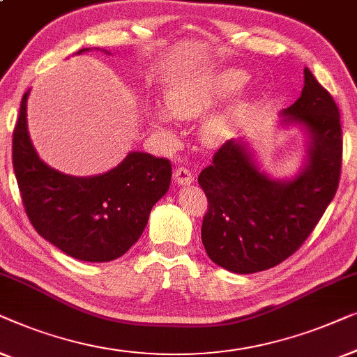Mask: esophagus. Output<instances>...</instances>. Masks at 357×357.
<instances>
[{"instance_id":"obj_1","label":"esophagus","mask_w":357,"mask_h":357,"mask_svg":"<svg viewBox=\"0 0 357 357\" xmlns=\"http://www.w3.org/2000/svg\"><path fill=\"white\" fill-rule=\"evenodd\" d=\"M173 179H174V183H176L178 185H188V184L192 183L194 176H192V173H190L188 168L178 167L176 169H174V173H173Z\"/></svg>"}]
</instances>
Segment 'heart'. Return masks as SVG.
<instances>
[{"mask_svg": "<svg viewBox=\"0 0 357 357\" xmlns=\"http://www.w3.org/2000/svg\"><path fill=\"white\" fill-rule=\"evenodd\" d=\"M248 82V74L239 69H229L218 76L192 80L183 79L165 90V108H150L149 121L163 137L172 135L173 118H194L228 95L234 93ZM243 114V105L229 103L218 112L208 114L200 124V135L208 145H218L233 135L236 124Z\"/></svg>", "mask_w": 357, "mask_h": 357, "instance_id": "obj_1", "label": "heart"}]
</instances>
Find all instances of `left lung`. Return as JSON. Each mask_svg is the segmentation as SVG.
Here are the masks:
<instances>
[{
  "mask_svg": "<svg viewBox=\"0 0 357 357\" xmlns=\"http://www.w3.org/2000/svg\"><path fill=\"white\" fill-rule=\"evenodd\" d=\"M280 128L304 137V162L291 178L260 167L248 139H231L200 173L208 199L202 244L228 272L272 268L301 248L333 200L341 169L340 112L331 95L304 68L301 97L280 113Z\"/></svg>",
  "mask_w": 357,
  "mask_h": 357,
  "instance_id": "left-lung-1",
  "label": "left lung"
}]
</instances>
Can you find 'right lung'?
Returning <instances> with one entry per match:
<instances>
[{"instance_id":"1","label":"right lung","mask_w":357,"mask_h":357,"mask_svg":"<svg viewBox=\"0 0 357 357\" xmlns=\"http://www.w3.org/2000/svg\"><path fill=\"white\" fill-rule=\"evenodd\" d=\"M29 93L22 97L13 134V167L30 223L43 239L77 260L121 257L144 233L153 205L168 192L172 165L132 150L107 173L73 176L58 172L38 157L30 140Z\"/></svg>"}]
</instances>
